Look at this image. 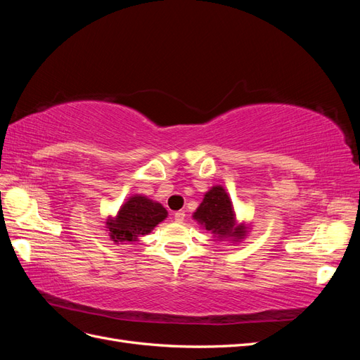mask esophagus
<instances>
[{"label":"esophagus","instance_id":"34e87169","mask_svg":"<svg viewBox=\"0 0 360 360\" xmlns=\"http://www.w3.org/2000/svg\"><path fill=\"white\" fill-rule=\"evenodd\" d=\"M184 217H186V214H184V212H176V213H174V221H176L177 224H183Z\"/></svg>","mask_w":360,"mask_h":360}]
</instances>
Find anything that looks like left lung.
<instances>
[{
	"label": "left lung",
	"instance_id": "obj_1",
	"mask_svg": "<svg viewBox=\"0 0 360 360\" xmlns=\"http://www.w3.org/2000/svg\"><path fill=\"white\" fill-rule=\"evenodd\" d=\"M193 219L213 233L217 240L231 237L238 242V238L246 234V226L237 225L233 202L222 186H213L204 195L202 202L193 213Z\"/></svg>",
	"mask_w": 360,
	"mask_h": 360
}]
</instances>
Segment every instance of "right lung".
I'll return each instance as SVG.
<instances>
[{"label": "right lung", "mask_w": 360, "mask_h": 360, "mask_svg": "<svg viewBox=\"0 0 360 360\" xmlns=\"http://www.w3.org/2000/svg\"><path fill=\"white\" fill-rule=\"evenodd\" d=\"M168 212L162 204L151 201L143 195L130 197L118 210L115 217H110L106 228L112 242H136L139 236L148 234L165 219Z\"/></svg>", "instance_id": "right-lung-1"}]
</instances>
